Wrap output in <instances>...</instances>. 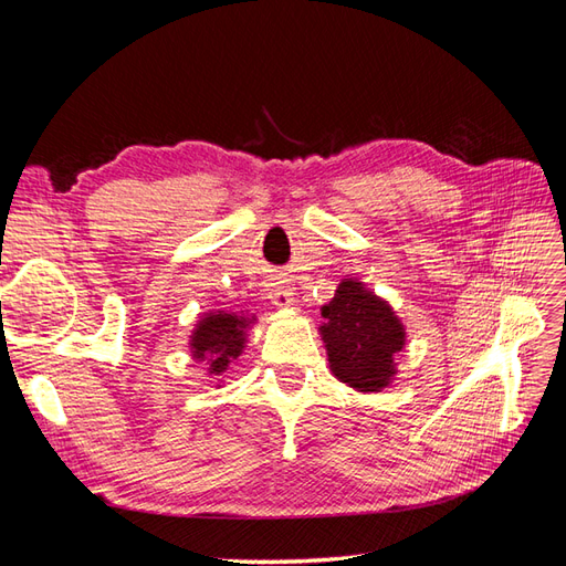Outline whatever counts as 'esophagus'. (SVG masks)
I'll return each mask as SVG.
<instances>
[{"mask_svg":"<svg viewBox=\"0 0 566 566\" xmlns=\"http://www.w3.org/2000/svg\"><path fill=\"white\" fill-rule=\"evenodd\" d=\"M269 300L271 304H276L279 310H285V306H290L295 302L293 297V287H290V283L285 281V276H273L271 283H269Z\"/></svg>","mask_w":566,"mask_h":566,"instance_id":"obj_1","label":"esophagus"}]
</instances>
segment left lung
Listing matches in <instances>:
<instances>
[{
  "label": "left lung",
  "instance_id": "1",
  "mask_svg": "<svg viewBox=\"0 0 566 566\" xmlns=\"http://www.w3.org/2000/svg\"><path fill=\"white\" fill-rule=\"evenodd\" d=\"M321 337L331 370L356 391H382L397 375L394 354L406 345V331L391 306L361 281L345 279L321 310Z\"/></svg>",
  "mask_w": 566,
  "mask_h": 566
}]
</instances>
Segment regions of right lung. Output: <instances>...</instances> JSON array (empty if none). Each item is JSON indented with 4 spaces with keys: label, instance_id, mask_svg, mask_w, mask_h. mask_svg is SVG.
Instances as JSON below:
<instances>
[{
    "label": "right lung",
    "instance_id": "obj_1",
    "mask_svg": "<svg viewBox=\"0 0 566 566\" xmlns=\"http://www.w3.org/2000/svg\"><path fill=\"white\" fill-rule=\"evenodd\" d=\"M254 323V316L210 312L205 314L191 335V354L196 361H208V373H227L233 358L243 354L245 331Z\"/></svg>",
    "mask_w": 566,
    "mask_h": 566
}]
</instances>
